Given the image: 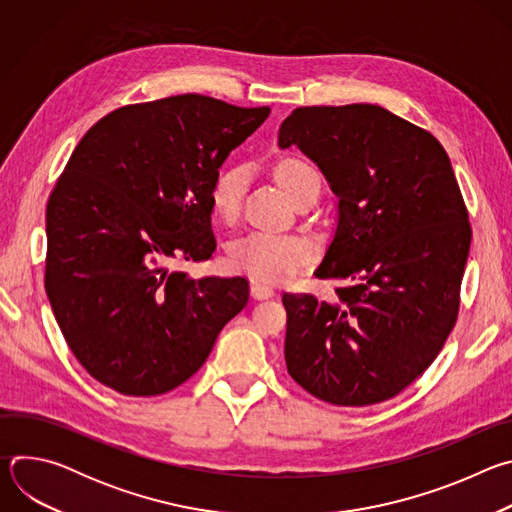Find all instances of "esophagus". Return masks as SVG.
<instances>
[{
	"label": "esophagus",
	"mask_w": 512,
	"mask_h": 512,
	"mask_svg": "<svg viewBox=\"0 0 512 512\" xmlns=\"http://www.w3.org/2000/svg\"><path fill=\"white\" fill-rule=\"evenodd\" d=\"M251 296L253 300H269L275 296V289L263 283H251Z\"/></svg>",
	"instance_id": "34e87169"
}]
</instances>
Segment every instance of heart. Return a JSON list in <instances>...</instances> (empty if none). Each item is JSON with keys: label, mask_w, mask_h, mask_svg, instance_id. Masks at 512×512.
I'll return each instance as SVG.
<instances>
[{"label": "heart", "mask_w": 512, "mask_h": 512, "mask_svg": "<svg viewBox=\"0 0 512 512\" xmlns=\"http://www.w3.org/2000/svg\"><path fill=\"white\" fill-rule=\"evenodd\" d=\"M277 188L296 206L320 192L318 172L298 156H283L271 168ZM247 184V172L241 166H229L216 174L210 188L212 212L225 223H233ZM312 249L306 239L296 235L273 237L251 233L229 247V265L249 277L265 283L289 281L310 261Z\"/></svg>", "instance_id": "b5f03b06"}]
</instances>
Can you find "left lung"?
<instances>
[{"label": "left lung", "instance_id": "obj_1", "mask_svg": "<svg viewBox=\"0 0 512 512\" xmlns=\"http://www.w3.org/2000/svg\"><path fill=\"white\" fill-rule=\"evenodd\" d=\"M277 137L338 198L314 275L344 281L336 302L283 294L287 373L332 405L387 401L456 324L472 231L452 162L431 133L369 103L300 107Z\"/></svg>", "mask_w": 512, "mask_h": 512}]
</instances>
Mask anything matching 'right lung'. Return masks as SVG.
Here are the masks:
<instances>
[{
  "instance_id": "obj_1",
  "label": "right lung",
  "mask_w": 512,
  "mask_h": 512,
  "mask_svg": "<svg viewBox=\"0 0 512 512\" xmlns=\"http://www.w3.org/2000/svg\"><path fill=\"white\" fill-rule=\"evenodd\" d=\"M269 113L176 95L109 113L72 152L46 206V294L99 383L133 397L176 389L247 306V279H190L168 263L212 257V182Z\"/></svg>"
}]
</instances>
